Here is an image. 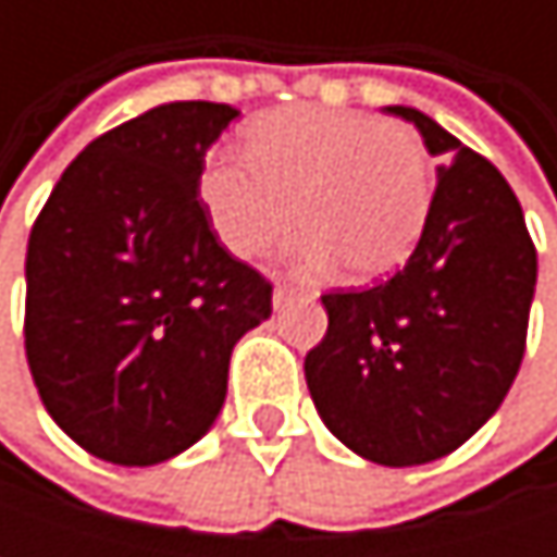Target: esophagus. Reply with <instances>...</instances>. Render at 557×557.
I'll return each instance as SVG.
<instances>
[{
  "mask_svg": "<svg viewBox=\"0 0 557 557\" xmlns=\"http://www.w3.org/2000/svg\"><path fill=\"white\" fill-rule=\"evenodd\" d=\"M293 296H299V289H296L293 283H277V289H274V306L283 309Z\"/></svg>",
  "mask_w": 557,
  "mask_h": 557,
  "instance_id": "esophagus-1",
  "label": "esophagus"
}]
</instances>
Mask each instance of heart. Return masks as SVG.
Masks as SVG:
<instances>
[{
  "mask_svg": "<svg viewBox=\"0 0 557 557\" xmlns=\"http://www.w3.org/2000/svg\"><path fill=\"white\" fill-rule=\"evenodd\" d=\"M248 158H212L199 196L222 245L238 258L261 255L296 222L293 245L306 271L335 261L358 280L396 271L416 248L432 209V170L416 128L361 112L293 106L258 119Z\"/></svg>",
  "mask_w": 557,
  "mask_h": 557,
  "instance_id": "1",
  "label": "heart"
}]
</instances>
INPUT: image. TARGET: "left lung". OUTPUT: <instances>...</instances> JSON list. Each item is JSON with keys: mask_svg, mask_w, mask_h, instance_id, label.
Returning a JSON list of instances; mask_svg holds the SVG:
<instances>
[{"mask_svg": "<svg viewBox=\"0 0 557 557\" xmlns=\"http://www.w3.org/2000/svg\"><path fill=\"white\" fill-rule=\"evenodd\" d=\"M438 164L409 261L368 289L322 296L329 329L306 355L322 422L355 455L409 468L451 455L503 403L525 351L535 245L503 173L409 106Z\"/></svg>", "mask_w": 557, "mask_h": 557, "instance_id": "left-lung-1", "label": "left lung"}]
</instances>
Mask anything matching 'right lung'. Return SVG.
Listing matches in <instances>:
<instances>
[{"instance_id": "add662e5", "label": "right lung", "mask_w": 557, "mask_h": 557, "mask_svg": "<svg viewBox=\"0 0 557 557\" xmlns=\"http://www.w3.org/2000/svg\"><path fill=\"white\" fill-rule=\"evenodd\" d=\"M238 109L168 102L89 141L38 212L25 355L45 409L89 455L145 468L215 422L235 342L274 283L228 255L199 199Z\"/></svg>"}]
</instances>
